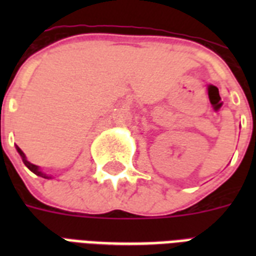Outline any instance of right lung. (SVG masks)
I'll return each instance as SVG.
<instances>
[{
    "label": "right lung",
    "mask_w": 256,
    "mask_h": 256,
    "mask_svg": "<svg viewBox=\"0 0 256 256\" xmlns=\"http://www.w3.org/2000/svg\"><path fill=\"white\" fill-rule=\"evenodd\" d=\"M16 148H17L18 154H20V156H21L22 162H24V164H25L26 168H29V170L32 171V172H34V174L38 175V176H41V178H45V179H52V178H53V175L46 174V172H44V171H42L41 168H38V166H36V164H30L29 160H26V156H25V154H24V152H22L21 148H18V146H16Z\"/></svg>",
    "instance_id": "add662e5"
}]
</instances>
